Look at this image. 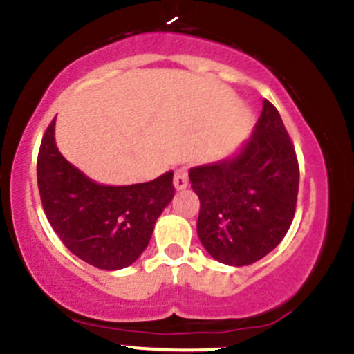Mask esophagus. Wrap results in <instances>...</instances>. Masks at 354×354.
I'll list each match as a JSON object with an SVG mask.
<instances>
[{
    "instance_id": "esophagus-1",
    "label": "esophagus",
    "mask_w": 354,
    "mask_h": 354,
    "mask_svg": "<svg viewBox=\"0 0 354 354\" xmlns=\"http://www.w3.org/2000/svg\"><path fill=\"white\" fill-rule=\"evenodd\" d=\"M174 188L176 189H185L188 187V167L181 166L174 171Z\"/></svg>"
}]
</instances>
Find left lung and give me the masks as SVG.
I'll return each mask as SVG.
<instances>
[{
	"label": "left lung",
	"mask_w": 354,
	"mask_h": 354,
	"mask_svg": "<svg viewBox=\"0 0 354 354\" xmlns=\"http://www.w3.org/2000/svg\"><path fill=\"white\" fill-rule=\"evenodd\" d=\"M200 198L196 232L208 254L252 265L288 232L299 193V161L278 110L268 100L248 142L232 158L189 169Z\"/></svg>",
	"instance_id": "1"
}]
</instances>
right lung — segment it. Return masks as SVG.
Returning <instances> with one entry per match:
<instances>
[{
	"label": "right lung",
	"mask_w": 354,
	"mask_h": 354,
	"mask_svg": "<svg viewBox=\"0 0 354 354\" xmlns=\"http://www.w3.org/2000/svg\"><path fill=\"white\" fill-rule=\"evenodd\" d=\"M55 118L40 144L37 181L47 221L62 244L100 270H122L142 254L159 215L174 196L173 171L147 183L106 187L64 159Z\"/></svg>",
	"instance_id": "right-lung-1"
}]
</instances>
